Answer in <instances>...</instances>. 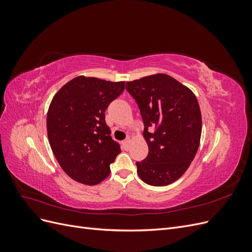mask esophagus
Listing matches in <instances>:
<instances>
[{"mask_svg": "<svg viewBox=\"0 0 252 252\" xmlns=\"http://www.w3.org/2000/svg\"><path fill=\"white\" fill-rule=\"evenodd\" d=\"M129 144H130V139L127 138L126 140L123 141V146L125 149H128L129 148Z\"/></svg>", "mask_w": 252, "mask_h": 252, "instance_id": "esophagus-1", "label": "esophagus"}]
</instances>
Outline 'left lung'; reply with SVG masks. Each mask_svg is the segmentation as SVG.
<instances>
[{"label": "left lung", "mask_w": 252, "mask_h": 252, "mask_svg": "<svg viewBox=\"0 0 252 252\" xmlns=\"http://www.w3.org/2000/svg\"><path fill=\"white\" fill-rule=\"evenodd\" d=\"M126 89L138 103L149 149L147 158L136 162V171L148 185H169L185 173L199 149V102L188 87L165 73L127 82Z\"/></svg>", "instance_id": "1"}]
</instances>
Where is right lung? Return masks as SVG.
<instances>
[{"label":"right lung","instance_id":"1","mask_svg":"<svg viewBox=\"0 0 252 252\" xmlns=\"http://www.w3.org/2000/svg\"><path fill=\"white\" fill-rule=\"evenodd\" d=\"M125 82L80 75L53 96L47 112V134L57 161L66 174L96 185L110 173L121 152L111 139L105 110L123 93Z\"/></svg>","mask_w":252,"mask_h":252}]
</instances>
